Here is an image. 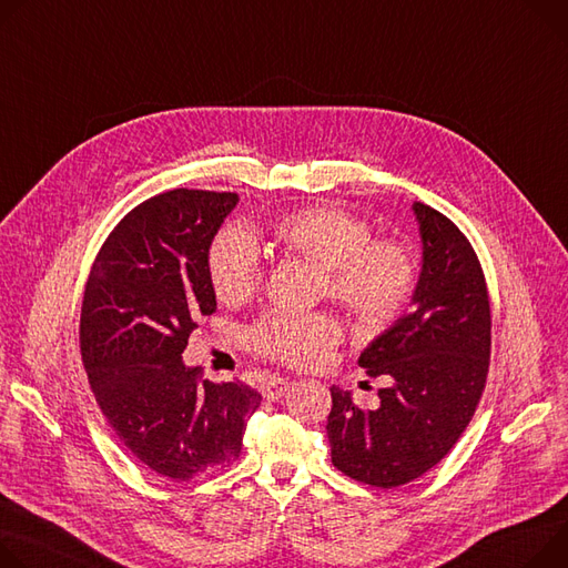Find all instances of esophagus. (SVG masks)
Segmentation results:
<instances>
[{"mask_svg": "<svg viewBox=\"0 0 568 568\" xmlns=\"http://www.w3.org/2000/svg\"><path fill=\"white\" fill-rule=\"evenodd\" d=\"M290 385H292V381H287V378H267L265 383H263V396L267 398V400H278L287 389H290Z\"/></svg>", "mask_w": 568, "mask_h": 568, "instance_id": "esophagus-1", "label": "esophagus"}]
</instances>
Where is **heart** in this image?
<instances>
[{"instance_id": "obj_1", "label": "heart", "mask_w": 568, "mask_h": 568, "mask_svg": "<svg viewBox=\"0 0 568 568\" xmlns=\"http://www.w3.org/2000/svg\"><path fill=\"white\" fill-rule=\"evenodd\" d=\"M272 242L287 255L326 270V290L351 315L369 326L400 313L417 283L415 253L403 242L376 240L359 217L317 205L276 220ZM211 283L220 301L242 303L263 281L261 253L240 229L222 231L209 255ZM339 328L326 315H272L251 333L255 348L290 365H313L337 342Z\"/></svg>"}]
</instances>
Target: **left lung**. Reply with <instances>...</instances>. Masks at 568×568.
Segmentation results:
<instances>
[{
	"label": "left lung",
	"instance_id": "8db88e82",
	"mask_svg": "<svg viewBox=\"0 0 568 568\" xmlns=\"http://www.w3.org/2000/svg\"><path fill=\"white\" fill-rule=\"evenodd\" d=\"M422 270L407 315L359 353L357 365L383 376L381 405L359 409L331 387L328 442L335 467L392 489L424 476L471 422L485 389L491 317L485 276L469 240L426 203H412Z\"/></svg>",
	"mask_w": 568,
	"mask_h": 568
}]
</instances>
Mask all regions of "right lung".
<instances>
[{
	"instance_id": "right-lung-1",
	"label": "right lung",
	"mask_w": 568,
	"mask_h": 568,
	"mask_svg": "<svg viewBox=\"0 0 568 568\" xmlns=\"http://www.w3.org/2000/svg\"><path fill=\"white\" fill-rule=\"evenodd\" d=\"M240 196L172 190L133 209L101 246L81 307V355L94 398L153 474L192 480L237 459L263 396L240 381H196L183 351L217 311L211 244Z\"/></svg>"
}]
</instances>
